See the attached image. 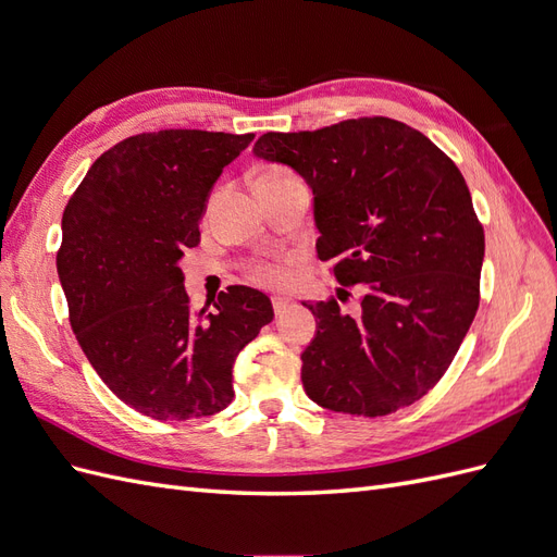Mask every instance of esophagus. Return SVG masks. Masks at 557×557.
I'll list each match as a JSON object with an SVG mask.
<instances>
[{
	"label": "esophagus",
	"mask_w": 557,
	"mask_h": 557,
	"mask_svg": "<svg viewBox=\"0 0 557 557\" xmlns=\"http://www.w3.org/2000/svg\"><path fill=\"white\" fill-rule=\"evenodd\" d=\"M272 305H274V311H276V315H281V313H285V311L290 309L293 301H290L288 297H283V295H274V297H272Z\"/></svg>",
	"instance_id": "34e87169"
}]
</instances>
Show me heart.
Returning <instances> with one entry per match:
<instances>
[{
  "instance_id": "b5f03b06",
  "label": "heart",
  "mask_w": 557,
  "mask_h": 557,
  "mask_svg": "<svg viewBox=\"0 0 557 557\" xmlns=\"http://www.w3.org/2000/svg\"><path fill=\"white\" fill-rule=\"evenodd\" d=\"M281 176H290V172H285L283 166H269L260 178H281ZM250 278L262 285H283L285 278H288V272H285V267L278 262H258L250 269Z\"/></svg>"
}]
</instances>
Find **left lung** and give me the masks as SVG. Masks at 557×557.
Segmentation results:
<instances>
[{"mask_svg": "<svg viewBox=\"0 0 557 557\" xmlns=\"http://www.w3.org/2000/svg\"><path fill=\"white\" fill-rule=\"evenodd\" d=\"M252 153L305 176L318 258L334 260L344 288L360 283L356 313L334 297L305 305L318 325L301 352L307 395L369 418L425 397L481 299L485 234L458 166L423 132L383 115L267 132Z\"/></svg>", "mask_w": 557, "mask_h": 557, "instance_id": "1", "label": "left lung"}]
</instances>
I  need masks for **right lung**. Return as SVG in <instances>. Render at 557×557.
Segmentation results:
<instances>
[{
	"label": "right lung",
	"instance_id": "obj_1",
	"mask_svg": "<svg viewBox=\"0 0 557 557\" xmlns=\"http://www.w3.org/2000/svg\"><path fill=\"white\" fill-rule=\"evenodd\" d=\"M256 134L160 129L99 156L62 213L58 274L76 339L111 393L156 420L223 411L272 301L230 285L193 311L178 260L218 176Z\"/></svg>",
	"mask_w": 557,
	"mask_h": 557
}]
</instances>
